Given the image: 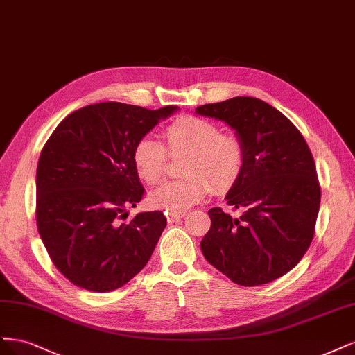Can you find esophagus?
Segmentation results:
<instances>
[{
    "mask_svg": "<svg viewBox=\"0 0 355 355\" xmlns=\"http://www.w3.org/2000/svg\"><path fill=\"white\" fill-rule=\"evenodd\" d=\"M184 216H186V212H166V218L169 223L178 221L181 218H184Z\"/></svg>",
    "mask_w": 355,
    "mask_h": 355,
    "instance_id": "1",
    "label": "esophagus"
}]
</instances>
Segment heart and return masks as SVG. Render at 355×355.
<instances>
[{
	"label": "heart",
	"instance_id": "1",
	"mask_svg": "<svg viewBox=\"0 0 355 355\" xmlns=\"http://www.w3.org/2000/svg\"><path fill=\"white\" fill-rule=\"evenodd\" d=\"M162 143L143 137L135 144L132 162L137 174L147 184H159L166 174L171 156L184 155L182 177L165 182L150 194V203L166 211H184L200 202L212 186L216 191L230 189L245 164V146L233 132H221L218 123L198 116H181L164 130Z\"/></svg>",
	"mask_w": 355,
	"mask_h": 355
}]
</instances>
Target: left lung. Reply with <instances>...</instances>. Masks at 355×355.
Returning <instances> with one entry per match:
<instances>
[{"instance_id": "1", "label": "left lung", "mask_w": 355, "mask_h": 355, "mask_svg": "<svg viewBox=\"0 0 355 355\" xmlns=\"http://www.w3.org/2000/svg\"><path fill=\"white\" fill-rule=\"evenodd\" d=\"M202 116L227 122L245 146V164L227 205L208 211L200 242L209 264L240 286L266 284L291 271L315 233L322 189L314 157L300 130L255 97L203 105Z\"/></svg>"}]
</instances>
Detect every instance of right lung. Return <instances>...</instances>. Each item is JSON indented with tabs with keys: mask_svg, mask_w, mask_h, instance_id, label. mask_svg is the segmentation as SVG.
<instances>
[{
	"mask_svg": "<svg viewBox=\"0 0 355 355\" xmlns=\"http://www.w3.org/2000/svg\"><path fill=\"white\" fill-rule=\"evenodd\" d=\"M177 109L97 103L72 112L45 143L37 168L38 233L55 268L79 288L115 291L150 259L164 214L121 223L144 194L132 152Z\"/></svg>",
	"mask_w": 355,
	"mask_h": 355,
	"instance_id": "1",
	"label": "right lung"
}]
</instances>
